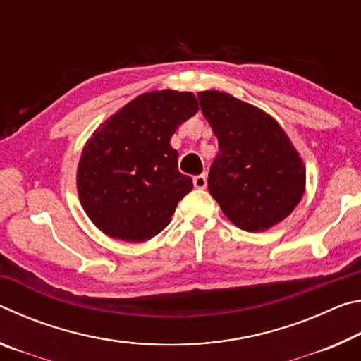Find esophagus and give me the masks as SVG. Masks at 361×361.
<instances>
[{"label": "esophagus", "mask_w": 361, "mask_h": 361, "mask_svg": "<svg viewBox=\"0 0 361 361\" xmlns=\"http://www.w3.org/2000/svg\"><path fill=\"white\" fill-rule=\"evenodd\" d=\"M192 183H194V188H197V189H205V188H207V176H205V175H197V176H194Z\"/></svg>", "instance_id": "1"}]
</instances>
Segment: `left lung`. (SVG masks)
Here are the masks:
<instances>
[{
	"mask_svg": "<svg viewBox=\"0 0 361 361\" xmlns=\"http://www.w3.org/2000/svg\"><path fill=\"white\" fill-rule=\"evenodd\" d=\"M200 109L218 138L209 191L237 228L258 232L285 219L305 185L301 157L276 119L218 90L199 92Z\"/></svg>",
	"mask_w": 361,
	"mask_h": 361,
	"instance_id": "8db88e82",
	"label": "left lung"
}]
</instances>
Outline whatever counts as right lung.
I'll list each match as a JSON object with an SVG mask.
<instances>
[{
	"label": "right lung",
	"instance_id": "1",
	"mask_svg": "<svg viewBox=\"0 0 361 361\" xmlns=\"http://www.w3.org/2000/svg\"><path fill=\"white\" fill-rule=\"evenodd\" d=\"M197 111L191 92L154 90L95 130L78 166V192L97 228L127 242L148 240L166 228L192 189L170 138Z\"/></svg>",
	"mask_w": 361,
	"mask_h": 361
}]
</instances>
